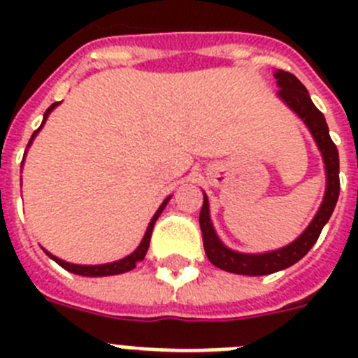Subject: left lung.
I'll list each match as a JSON object with an SVG mask.
<instances>
[{"mask_svg":"<svg viewBox=\"0 0 358 358\" xmlns=\"http://www.w3.org/2000/svg\"><path fill=\"white\" fill-rule=\"evenodd\" d=\"M274 78H276V85L280 87L276 96L305 123L312 138H314L315 145H317L319 152H321L327 186H324L321 206L315 211L314 218L310 220L301 235L283 248L265 252H242L227 248L215 231L213 222H211L210 201H208V195L202 192L204 202H202L199 222H201L202 240H204V251H206L208 260L215 267L227 271V273L242 274V276H265V274L283 271V268L301 260L303 256L312 249V245L317 242L322 227L327 226V222L330 220L337 199H339V152H337V147L330 138L324 115L314 106L306 87L294 77L292 73L276 69Z\"/></svg>","mask_w":358,"mask_h":358,"instance_id":"left-lung-1","label":"left lung"}]
</instances>
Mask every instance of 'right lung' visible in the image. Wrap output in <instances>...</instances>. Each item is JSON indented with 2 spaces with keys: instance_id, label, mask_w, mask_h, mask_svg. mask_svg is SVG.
<instances>
[{
  "instance_id": "obj_1",
  "label": "right lung",
  "mask_w": 358,
  "mask_h": 358,
  "mask_svg": "<svg viewBox=\"0 0 358 358\" xmlns=\"http://www.w3.org/2000/svg\"><path fill=\"white\" fill-rule=\"evenodd\" d=\"M57 106H61V102L52 103V106H50L48 109H46V113H44V116H43V123H41V127L37 129V131L34 132V134H31V138H30V141H28V147L27 148H30V145L34 143V140H36V136L39 134L41 129L44 127V123H46V120H48L50 113H52V110L55 109ZM24 156H27V152H24ZM23 163H24V161H23ZM23 163H21V169H23ZM170 199H172V195H169V197H166L163 202H161V206L157 208V211H156V213H154V217L150 218V222H148L147 231H145L143 240H141V242H140V245H138V248H136L134 251L131 252V255H127V256H125V258H122V260L109 262V264H100V265H78V264H69V262L61 260L59 256L52 255V252H48L44 248H43V251L46 252V255H48L53 262H57V264L61 265L62 268H66V271H69V273H73V274H78V276L102 278V276H116V274L129 273V271H132V268L136 267V264L143 260L145 255H147L148 243H150L152 229H154V224H156V220H157V218H159V215L163 213L164 206L169 204Z\"/></svg>"
}]
</instances>
